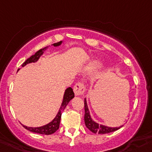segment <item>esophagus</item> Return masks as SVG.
<instances>
[{
  "label": "esophagus",
  "mask_w": 152,
  "mask_h": 152,
  "mask_svg": "<svg viewBox=\"0 0 152 152\" xmlns=\"http://www.w3.org/2000/svg\"><path fill=\"white\" fill-rule=\"evenodd\" d=\"M73 91H74V93L76 96H80L83 95L84 94L85 91H86V88H85L83 83H76L75 85L74 88H73Z\"/></svg>",
  "instance_id": "obj_1"
}]
</instances>
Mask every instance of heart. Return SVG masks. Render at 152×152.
I'll use <instances>...</instances> for the list:
<instances>
[{"label":"heart","mask_w":152,"mask_h":152,"mask_svg":"<svg viewBox=\"0 0 152 152\" xmlns=\"http://www.w3.org/2000/svg\"><path fill=\"white\" fill-rule=\"evenodd\" d=\"M102 65V63L100 61H96L94 62V64H93V66L94 67H100V66H101Z\"/></svg>","instance_id":"obj_1"}]
</instances>
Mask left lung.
<instances>
[{"instance_id": "left-lung-1", "label": "left lung", "mask_w": 152, "mask_h": 152, "mask_svg": "<svg viewBox=\"0 0 152 152\" xmlns=\"http://www.w3.org/2000/svg\"><path fill=\"white\" fill-rule=\"evenodd\" d=\"M85 103V124L87 128L91 132H93L94 134H109V133H112L115 130H118L121 128L122 126L120 127H107V126L103 125V124H100L94 121L93 119L91 118L90 115V112H89L88 107L87 105V101L86 99L85 98L84 100Z\"/></svg>"}]
</instances>
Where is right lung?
<instances>
[{"instance_id": "right-lung-1", "label": "right lung", "mask_w": 152, "mask_h": 152, "mask_svg": "<svg viewBox=\"0 0 152 152\" xmlns=\"http://www.w3.org/2000/svg\"><path fill=\"white\" fill-rule=\"evenodd\" d=\"M62 43V41L60 42H55V43L52 44V46H54L55 47L56 46H59ZM46 48L45 47L43 49H39V51L36 52L34 55L31 56L29 58L27 59L23 64H22V66H25V65H27L28 64L30 63H34L37 62L39 58H40L41 55L43 54L44 51L46 50ZM74 97V93H73V91L72 89V88L69 87L68 88H66L65 90L64 94V98L63 101H62L61 106L60 109H59V111L57 114V115L55 116V118L52 120L51 122H49V124H46V125H43L42 127H27V126L23 125V127L25 129H27L28 130L31 132H33V133H36V134H45V135H50V134H54L55 132H56L57 130H58L59 125H60V121H61V117L62 111L64 110L65 107L66 106V105L69 103V102L72 100V99Z\"/></svg>"}]
</instances>
